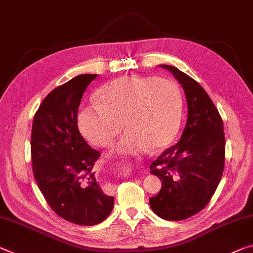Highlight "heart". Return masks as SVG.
<instances>
[{"instance_id":"obj_1","label":"heart","mask_w":253,"mask_h":253,"mask_svg":"<svg viewBox=\"0 0 253 253\" xmlns=\"http://www.w3.org/2000/svg\"><path fill=\"white\" fill-rule=\"evenodd\" d=\"M94 106L78 114L84 137L98 147L110 146L124 126L126 131L115 153L139 155L162 150L175 141L182 124L183 104L172 81L155 77L118 78L99 89Z\"/></svg>"}]
</instances>
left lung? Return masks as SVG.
<instances>
[{
    "mask_svg": "<svg viewBox=\"0 0 253 253\" xmlns=\"http://www.w3.org/2000/svg\"><path fill=\"white\" fill-rule=\"evenodd\" d=\"M159 67L172 72L183 88L188 120L180 141L150 165L162 189L149 198V205L163 219L182 220L203 211L219 184L225 163L224 127L211 97L196 80L172 65Z\"/></svg>",
    "mask_w": 253,
    "mask_h": 253,
    "instance_id": "left-lung-1",
    "label": "left lung"
}]
</instances>
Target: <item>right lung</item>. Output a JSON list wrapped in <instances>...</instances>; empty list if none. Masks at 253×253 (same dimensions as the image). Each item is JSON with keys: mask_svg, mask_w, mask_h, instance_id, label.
I'll return each mask as SVG.
<instances>
[{"mask_svg": "<svg viewBox=\"0 0 253 253\" xmlns=\"http://www.w3.org/2000/svg\"><path fill=\"white\" fill-rule=\"evenodd\" d=\"M97 75H80L53 89L34 118L32 161L35 181L49 207L77 225L102 223L114 207L91 169L99 151L89 147L78 129L83 95Z\"/></svg>", "mask_w": 253, "mask_h": 253, "instance_id": "add662e5", "label": "right lung"}]
</instances>
